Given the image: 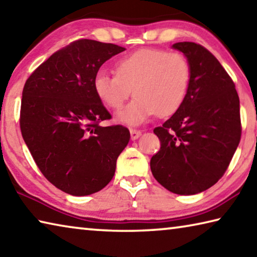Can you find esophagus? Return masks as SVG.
Wrapping results in <instances>:
<instances>
[{"instance_id": "esophagus-1", "label": "esophagus", "mask_w": 257, "mask_h": 257, "mask_svg": "<svg viewBox=\"0 0 257 257\" xmlns=\"http://www.w3.org/2000/svg\"><path fill=\"white\" fill-rule=\"evenodd\" d=\"M142 132L141 130H137V129H130V137H132L133 141L135 139H137L138 137H141Z\"/></svg>"}]
</instances>
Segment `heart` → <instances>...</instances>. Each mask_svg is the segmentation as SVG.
Returning <instances> with one entry per match:
<instances>
[{
	"label": "heart",
	"instance_id": "b5f03b06",
	"mask_svg": "<svg viewBox=\"0 0 257 257\" xmlns=\"http://www.w3.org/2000/svg\"><path fill=\"white\" fill-rule=\"evenodd\" d=\"M115 75L98 72L94 89L104 106L119 111L134 92V101L119 113L121 123L139 125L158 113L170 116L179 110L188 93L191 69L179 52L141 49L116 61Z\"/></svg>",
	"mask_w": 257,
	"mask_h": 257
}]
</instances>
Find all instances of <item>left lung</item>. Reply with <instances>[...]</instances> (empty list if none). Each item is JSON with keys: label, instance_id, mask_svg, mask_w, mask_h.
Wrapping results in <instances>:
<instances>
[{"label": "left lung", "instance_id": "1", "mask_svg": "<svg viewBox=\"0 0 257 257\" xmlns=\"http://www.w3.org/2000/svg\"><path fill=\"white\" fill-rule=\"evenodd\" d=\"M172 49L189 61L191 76L184 104L154 134L161 149L151 170L164 188L195 195L224 175L241 136L236 87L221 63L205 47L180 42Z\"/></svg>", "mask_w": 257, "mask_h": 257}]
</instances>
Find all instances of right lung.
Wrapping results in <instances>:
<instances>
[{
	"label": "right lung",
	"instance_id": "1",
	"mask_svg": "<svg viewBox=\"0 0 257 257\" xmlns=\"http://www.w3.org/2000/svg\"><path fill=\"white\" fill-rule=\"evenodd\" d=\"M124 50L110 43L76 41L52 54L25 84L24 141L46 179L73 196L103 189L129 143L125 127L99 125L111 114L94 89L102 64Z\"/></svg>",
	"mask_w": 257,
	"mask_h": 257
}]
</instances>
